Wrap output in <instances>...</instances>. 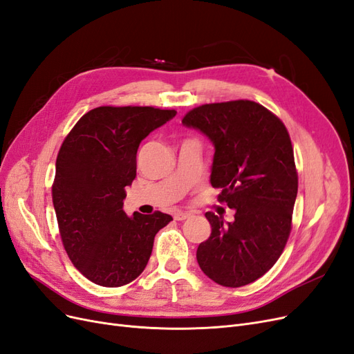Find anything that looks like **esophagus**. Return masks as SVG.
I'll return each mask as SVG.
<instances>
[{
	"label": "esophagus",
	"instance_id": "obj_1",
	"mask_svg": "<svg viewBox=\"0 0 354 354\" xmlns=\"http://www.w3.org/2000/svg\"><path fill=\"white\" fill-rule=\"evenodd\" d=\"M189 217H190V214L183 212V211H178V212L174 214V220H177V221H183V220H186Z\"/></svg>",
	"mask_w": 354,
	"mask_h": 354
}]
</instances>
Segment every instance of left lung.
Here are the masks:
<instances>
[{"label":"left lung","instance_id":"left-lung-1","mask_svg":"<svg viewBox=\"0 0 354 354\" xmlns=\"http://www.w3.org/2000/svg\"><path fill=\"white\" fill-rule=\"evenodd\" d=\"M181 122L214 145L209 181L234 209L232 223L205 214L211 234L198 246V264L218 285H248L272 269L291 232L298 190L291 138L279 118L251 100L202 104Z\"/></svg>","mask_w":354,"mask_h":354}]
</instances>
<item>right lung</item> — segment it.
I'll return each mask as SVG.
<instances>
[{"label":"right lung","mask_w":354,"mask_h":354,"mask_svg":"<svg viewBox=\"0 0 354 354\" xmlns=\"http://www.w3.org/2000/svg\"><path fill=\"white\" fill-rule=\"evenodd\" d=\"M176 111L151 106H100L85 113L63 142L53 183V205L63 246L88 281L130 283L151 259L155 234L173 217L124 212L127 186L137 169V149Z\"/></svg>","instance_id":"add662e5"}]
</instances>
